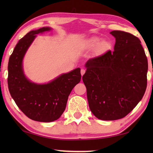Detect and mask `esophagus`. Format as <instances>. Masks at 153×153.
Returning a JSON list of instances; mask_svg holds the SVG:
<instances>
[{
    "instance_id": "34e87169",
    "label": "esophagus",
    "mask_w": 153,
    "mask_h": 153,
    "mask_svg": "<svg viewBox=\"0 0 153 153\" xmlns=\"http://www.w3.org/2000/svg\"><path fill=\"white\" fill-rule=\"evenodd\" d=\"M85 69H81V76H83V75L85 74Z\"/></svg>"
}]
</instances>
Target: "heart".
Masks as SVG:
<instances>
[{
  "label": "heart",
  "instance_id": "heart-1",
  "mask_svg": "<svg viewBox=\"0 0 153 153\" xmlns=\"http://www.w3.org/2000/svg\"><path fill=\"white\" fill-rule=\"evenodd\" d=\"M101 43V39H100L99 37H94V38L91 39V40L88 43V47L89 48H95L98 47V45H100V44ZM106 47V43L102 42L100 45V48L101 49H104Z\"/></svg>",
  "mask_w": 153,
  "mask_h": 153
}]
</instances>
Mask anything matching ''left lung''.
Listing matches in <instances>:
<instances>
[{"label":"left lung","mask_w":153,"mask_h":153,"mask_svg":"<svg viewBox=\"0 0 153 153\" xmlns=\"http://www.w3.org/2000/svg\"><path fill=\"white\" fill-rule=\"evenodd\" d=\"M110 33L116 38L114 51L88 60L82 77L90 109L104 120L126 116L147 87L148 59L140 39L124 31Z\"/></svg>","instance_id":"1"}]
</instances>
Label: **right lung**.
<instances>
[{"label": "right lung", "instance_id": "1", "mask_svg": "<svg viewBox=\"0 0 153 153\" xmlns=\"http://www.w3.org/2000/svg\"><path fill=\"white\" fill-rule=\"evenodd\" d=\"M50 30L43 27L27 33L16 44L8 62V88L16 104L29 118L45 123L60 118L71 91L81 78L80 68L61 74L46 84H36L26 78L22 60L27 49L37 34Z\"/></svg>", "mask_w": 153, "mask_h": 153}]
</instances>
